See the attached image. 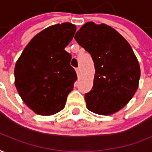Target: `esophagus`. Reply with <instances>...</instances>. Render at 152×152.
I'll list each match as a JSON object with an SVG mask.
<instances>
[{
	"instance_id": "1",
	"label": "esophagus",
	"mask_w": 152,
	"mask_h": 152,
	"mask_svg": "<svg viewBox=\"0 0 152 152\" xmlns=\"http://www.w3.org/2000/svg\"><path fill=\"white\" fill-rule=\"evenodd\" d=\"M76 71L77 76H79V75H80V73H81V69H80V68H76Z\"/></svg>"
}]
</instances>
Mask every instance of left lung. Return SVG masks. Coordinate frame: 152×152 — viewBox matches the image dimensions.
Segmentation results:
<instances>
[{
	"instance_id": "left-lung-1",
	"label": "left lung",
	"mask_w": 152,
	"mask_h": 152,
	"mask_svg": "<svg viewBox=\"0 0 152 152\" xmlns=\"http://www.w3.org/2000/svg\"><path fill=\"white\" fill-rule=\"evenodd\" d=\"M75 39L91 55L95 67L93 86L85 94L86 107L101 115L118 112L133 97L140 77L131 46L111 27L92 22L76 32Z\"/></svg>"
}]
</instances>
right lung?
Returning a JSON list of instances; mask_svg holds the SVG:
<instances>
[{
    "mask_svg": "<svg viewBox=\"0 0 152 152\" xmlns=\"http://www.w3.org/2000/svg\"><path fill=\"white\" fill-rule=\"evenodd\" d=\"M69 23L44 29L25 47L16 63L15 85L23 102L41 115L62 110L77 79L65 50L76 32Z\"/></svg>",
    "mask_w": 152,
    "mask_h": 152,
    "instance_id": "obj_1",
    "label": "right lung"
}]
</instances>
